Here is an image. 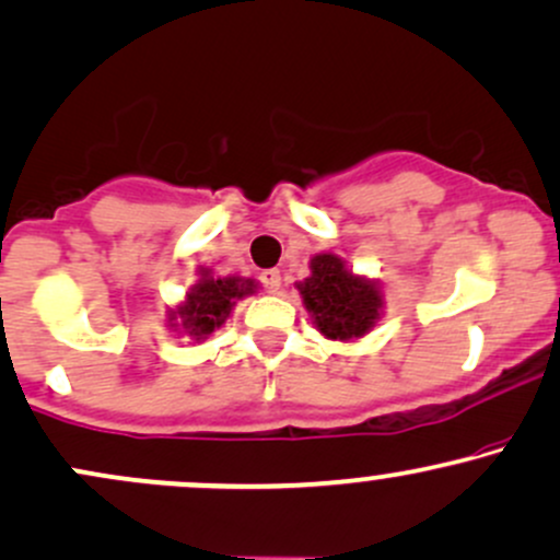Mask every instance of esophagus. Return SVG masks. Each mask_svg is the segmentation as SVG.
Masks as SVG:
<instances>
[{"mask_svg": "<svg viewBox=\"0 0 560 560\" xmlns=\"http://www.w3.org/2000/svg\"><path fill=\"white\" fill-rule=\"evenodd\" d=\"M260 281H262V287H266V292L276 294L281 287V273L276 271V268H268V271L260 273Z\"/></svg>", "mask_w": 560, "mask_h": 560, "instance_id": "obj_1", "label": "esophagus"}]
</instances>
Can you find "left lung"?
Segmentation results:
<instances>
[{"label": "left lung", "mask_w": 560, "mask_h": 560, "mask_svg": "<svg viewBox=\"0 0 560 560\" xmlns=\"http://www.w3.org/2000/svg\"><path fill=\"white\" fill-rule=\"evenodd\" d=\"M294 287L316 331L334 342H355L365 337L384 313L382 284L352 273L347 260L334 253L313 255L311 276Z\"/></svg>", "instance_id": "obj_1"}]
</instances>
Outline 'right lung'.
Listing matches in <instances>:
<instances>
[{"label": "right lung", "instance_id": "add662e5", "mask_svg": "<svg viewBox=\"0 0 560 560\" xmlns=\"http://www.w3.org/2000/svg\"><path fill=\"white\" fill-rule=\"evenodd\" d=\"M197 284L189 287L178 305L168 307V326L191 342H205L226 324L234 305L258 292V281L244 276H213V268H197Z\"/></svg>", "mask_w": 560, "mask_h": 560}]
</instances>
